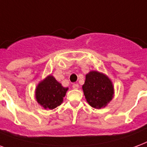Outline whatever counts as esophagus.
Returning a JSON list of instances; mask_svg holds the SVG:
<instances>
[{
  "label": "esophagus",
  "mask_w": 147,
  "mask_h": 147,
  "mask_svg": "<svg viewBox=\"0 0 147 147\" xmlns=\"http://www.w3.org/2000/svg\"><path fill=\"white\" fill-rule=\"evenodd\" d=\"M73 88H74V89H78L79 88V84H73Z\"/></svg>",
  "instance_id": "34e87169"
}]
</instances>
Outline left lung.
I'll return each instance as SVG.
<instances>
[{
  "label": "left lung",
  "instance_id": "left-lung-1",
  "mask_svg": "<svg viewBox=\"0 0 147 147\" xmlns=\"http://www.w3.org/2000/svg\"><path fill=\"white\" fill-rule=\"evenodd\" d=\"M82 88L87 102L94 108L104 107L113 98L112 82L106 75L97 71H92L86 75Z\"/></svg>",
  "mask_w": 147,
  "mask_h": 147
}]
</instances>
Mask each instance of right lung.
<instances>
[{"instance_id": "obj_1", "label": "right lung", "mask_w": 147, "mask_h": 147, "mask_svg": "<svg viewBox=\"0 0 147 147\" xmlns=\"http://www.w3.org/2000/svg\"><path fill=\"white\" fill-rule=\"evenodd\" d=\"M68 88H64L52 76L41 81L36 89V98L45 109L52 110L62 103Z\"/></svg>"}]
</instances>
